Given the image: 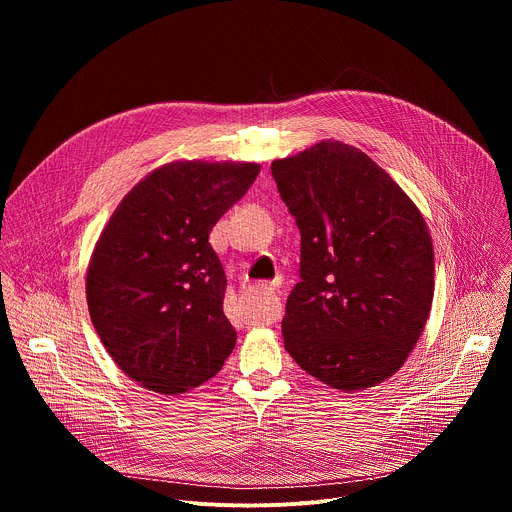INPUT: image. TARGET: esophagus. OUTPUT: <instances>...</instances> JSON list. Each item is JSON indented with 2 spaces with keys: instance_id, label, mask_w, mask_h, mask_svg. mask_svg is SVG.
Segmentation results:
<instances>
[{
  "instance_id": "34e87169",
  "label": "esophagus",
  "mask_w": 512,
  "mask_h": 512,
  "mask_svg": "<svg viewBox=\"0 0 512 512\" xmlns=\"http://www.w3.org/2000/svg\"><path fill=\"white\" fill-rule=\"evenodd\" d=\"M279 287V283L277 281H271V283H265V289H271V291H275Z\"/></svg>"
}]
</instances>
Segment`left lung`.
<instances>
[{
  "label": "left lung",
  "instance_id": "8db88e82",
  "mask_svg": "<svg viewBox=\"0 0 512 512\" xmlns=\"http://www.w3.org/2000/svg\"><path fill=\"white\" fill-rule=\"evenodd\" d=\"M271 174L302 233L285 350L344 393L385 383L431 312L433 243L421 210L377 162L336 139L273 160Z\"/></svg>",
  "mask_w": 512,
  "mask_h": 512
}]
</instances>
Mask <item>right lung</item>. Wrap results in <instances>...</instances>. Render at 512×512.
Instances as JSON below:
<instances>
[{
	"mask_svg": "<svg viewBox=\"0 0 512 512\" xmlns=\"http://www.w3.org/2000/svg\"><path fill=\"white\" fill-rule=\"evenodd\" d=\"M259 172L251 162L164 164L123 196L99 235L87 267L91 322L143 389L186 393L233 352L227 277L208 235Z\"/></svg>",
	"mask_w": 512,
	"mask_h": 512,
	"instance_id": "add662e5",
	"label": "right lung"
}]
</instances>
